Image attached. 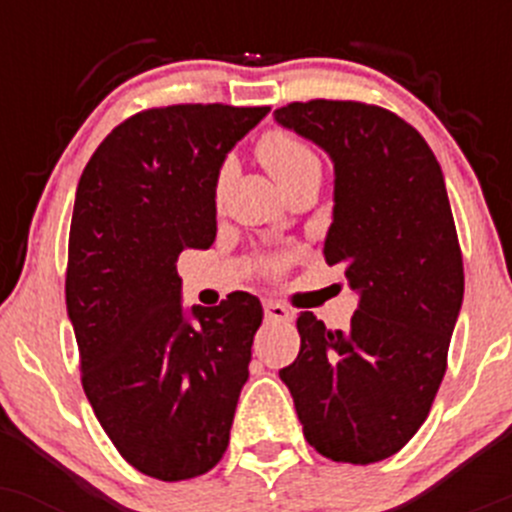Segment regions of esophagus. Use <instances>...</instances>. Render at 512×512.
I'll return each mask as SVG.
<instances>
[{"label":"esophagus","instance_id":"34e87169","mask_svg":"<svg viewBox=\"0 0 512 512\" xmlns=\"http://www.w3.org/2000/svg\"><path fill=\"white\" fill-rule=\"evenodd\" d=\"M265 319H270V322H292V312H289L285 304L275 302V299H267Z\"/></svg>","mask_w":512,"mask_h":512}]
</instances>
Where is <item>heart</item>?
<instances>
[{"label":"heart","mask_w":512,"mask_h":512,"mask_svg":"<svg viewBox=\"0 0 512 512\" xmlns=\"http://www.w3.org/2000/svg\"><path fill=\"white\" fill-rule=\"evenodd\" d=\"M257 156L262 158V163L272 170L280 185L289 183L294 175H299L302 170L307 168H317L319 158L312 148L307 146L304 141H299L297 136L287 131H267L265 136L257 141ZM225 180H227V165L218 173V180H215V198H223L225 190ZM285 257H270L267 260V267L270 270H280Z\"/></svg>","instance_id":"obj_1"}]
</instances>
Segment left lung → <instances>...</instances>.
I'll return each instance as SVG.
<instances>
[{
	"label": "left lung",
	"instance_id": "1",
	"mask_svg": "<svg viewBox=\"0 0 512 512\" xmlns=\"http://www.w3.org/2000/svg\"><path fill=\"white\" fill-rule=\"evenodd\" d=\"M275 121L334 160L327 265L359 292L352 327L297 319L280 371L304 438L332 461L369 466L426 421L463 302V257L441 165L411 123L361 101H294Z\"/></svg>",
	"mask_w": 512,
	"mask_h": 512
}]
</instances>
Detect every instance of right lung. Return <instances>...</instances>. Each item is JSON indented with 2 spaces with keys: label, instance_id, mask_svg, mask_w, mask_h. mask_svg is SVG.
<instances>
[{
  "label": "right lung",
  "instance_id": "right-lung-1",
  "mask_svg": "<svg viewBox=\"0 0 512 512\" xmlns=\"http://www.w3.org/2000/svg\"><path fill=\"white\" fill-rule=\"evenodd\" d=\"M270 106L175 103L118 123L86 163L69 230L66 309L81 384L116 451L146 476L188 480L230 441L260 299L180 307L178 255L215 240V180Z\"/></svg>",
  "mask_w": 512,
  "mask_h": 512
}]
</instances>
